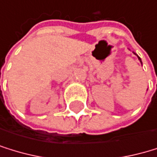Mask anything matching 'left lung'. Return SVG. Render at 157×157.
Listing matches in <instances>:
<instances>
[{"label":"left lung","instance_id":"obj_1","mask_svg":"<svg viewBox=\"0 0 157 157\" xmlns=\"http://www.w3.org/2000/svg\"><path fill=\"white\" fill-rule=\"evenodd\" d=\"M138 59H140V62H141V59H140V58H139V57H138ZM141 63H142V62H141Z\"/></svg>","mask_w":157,"mask_h":157}]
</instances>
